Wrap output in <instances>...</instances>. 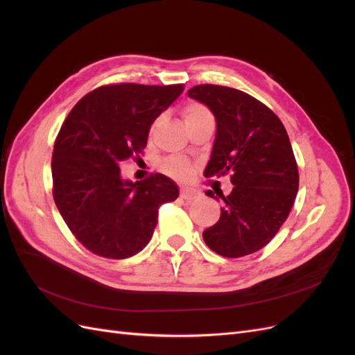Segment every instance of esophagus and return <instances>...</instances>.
<instances>
[{
  "label": "esophagus",
  "mask_w": 355,
  "mask_h": 355,
  "mask_svg": "<svg viewBox=\"0 0 355 355\" xmlns=\"http://www.w3.org/2000/svg\"><path fill=\"white\" fill-rule=\"evenodd\" d=\"M200 194L198 191L192 189V188H182L180 189V197L184 200H194Z\"/></svg>",
  "instance_id": "1"
}]
</instances>
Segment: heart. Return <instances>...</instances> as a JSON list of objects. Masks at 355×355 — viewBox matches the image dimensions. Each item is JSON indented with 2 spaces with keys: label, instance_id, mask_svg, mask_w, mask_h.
<instances>
[{
  "label": "heart",
  "instance_id": "b5f03b06",
  "mask_svg": "<svg viewBox=\"0 0 355 355\" xmlns=\"http://www.w3.org/2000/svg\"><path fill=\"white\" fill-rule=\"evenodd\" d=\"M184 115H185L187 124H189V123H194V121L200 120V118L209 116L211 114L206 105H202L196 101H191L184 106ZM161 120H163L161 116L155 118L154 123L151 124V133L158 127ZM161 168H163L168 176L176 178V179H188L192 175V164L187 158H182V157L166 158L163 161V164H161Z\"/></svg>",
  "mask_w": 355,
  "mask_h": 355
}]
</instances>
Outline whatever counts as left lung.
I'll use <instances>...</instances> for the list:
<instances>
[{"instance_id":"left-lung-1","label":"left lung","mask_w":355,"mask_h":355,"mask_svg":"<svg viewBox=\"0 0 355 355\" xmlns=\"http://www.w3.org/2000/svg\"><path fill=\"white\" fill-rule=\"evenodd\" d=\"M188 96L216 116V139L204 176L231 175L234 185L230 196H222L219 220L202 239L223 257L261 250L286 222L299 188L286 128L266 105L241 90L200 84ZM206 196L216 198L211 191Z\"/></svg>"}]
</instances>
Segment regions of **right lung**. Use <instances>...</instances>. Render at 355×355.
<instances>
[{"mask_svg": "<svg viewBox=\"0 0 355 355\" xmlns=\"http://www.w3.org/2000/svg\"><path fill=\"white\" fill-rule=\"evenodd\" d=\"M184 92V84H106L75 103L63 121L51 157L53 198L63 220L85 249L125 259L151 240L158 209L179 188L154 173L123 180L120 166L142 159L155 118Z\"/></svg>", "mask_w": 355, "mask_h": 355, "instance_id": "right-lung-1", "label": "right lung"}]
</instances>
